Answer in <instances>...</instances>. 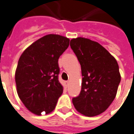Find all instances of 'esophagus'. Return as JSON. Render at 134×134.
Here are the masks:
<instances>
[{
    "label": "esophagus",
    "mask_w": 134,
    "mask_h": 134,
    "mask_svg": "<svg viewBox=\"0 0 134 134\" xmlns=\"http://www.w3.org/2000/svg\"><path fill=\"white\" fill-rule=\"evenodd\" d=\"M68 84H69V81H65V86H66V87H67V86H68Z\"/></svg>",
    "instance_id": "1"
}]
</instances>
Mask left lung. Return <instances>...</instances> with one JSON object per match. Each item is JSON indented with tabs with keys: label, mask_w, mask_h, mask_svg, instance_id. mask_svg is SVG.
<instances>
[{
	"label": "left lung",
	"mask_w": 134,
	"mask_h": 134,
	"mask_svg": "<svg viewBox=\"0 0 134 134\" xmlns=\"http://www.w3.org/2000/svg\"><path fill=\"white\" fill-rule=\"evenodd\" d=\"M70 46L81 68V90L72 98L81 114L93 117L105 112L117 94L121 81L117 60L96 41L79 37L70 41Z\"/></svg>",
	"instance_id": "left-lung-1"
}]
</instances>
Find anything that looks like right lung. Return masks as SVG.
<instances>
[{"mask_svg": "<svg viewBox=\"0 0 134 134\" xmlns=\"http://www.w3.org/2000/svg\"><path fill=\"white\" fill-rule=\"evenodd\" d=\"M69 45V38L49 34L33 43L19 58L15 72L17 93L35 115L52 112L63 93L58 59Z\"/></svg>", "mask_w": 134, "mask_h": 134, "instance_id": "1", "label": "right lung"}]
</instances>
